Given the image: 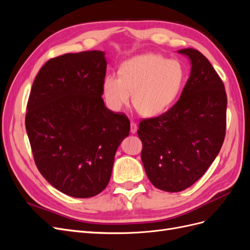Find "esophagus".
<instances>
[{
    "label": "esophagus",
    "mask_w": 250,
    "mask_h": 250,
    "mask_svg": "<svg viewBox=\"0 0 250 250\" xmlns=\"http://www.w3.org/2000/svg\"><path fill=\"white\" fill-rule=\"evenodd\" d=\"M137 130H138L137 124H135L134 122H131V123H130V132H131V133H135V132H137Z\"/></svg>",
    "instance_id": "1"
}]
</instances>
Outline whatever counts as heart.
Here are the masks:
<instances>
[{
  "mask_svg": "<svg viewBox=\"0 0 250 250\" xmlns=\"http://www.w3.org/2000/svg\"><path fill=\"white\" fill-rule=\"evenodd\" d=\"M185 80V69L177 60L146 53L121 64L120 76L106 75L103 95L112 110L132 104L142 116L154 117L167 110L175 101Z\"/></svg>",
  "mask_w": 250,
  "mask_h": 250,
  "instance_id": "heart-1",
  "label": "heart"
}]
</instances>
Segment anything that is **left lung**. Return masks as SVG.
Instances as JSON below:
<instances>
[{"mask_svg":"<svg viewBox=\"0 0 250 250\" xmlns=\"http://www.w3.org/2000/svg\"><path fill=\"white\" fill-rule=\"evenodd\" d=\"M178 53L191 62L179 100L163 115L143 120L138 130L147 176L166 192L184 191L207 172L222 147L226 128L228 98L213 65L195 49Z\"/></svg>","mask_w":250,"mask_h":250,"instance_id":"obj_1","label":"left lung"}]
</instances>
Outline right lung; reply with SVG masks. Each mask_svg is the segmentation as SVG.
Here are the masks:
<instances>
[{
  "instance_id": "add662e5",
  "label": "right lung",
  "mask_w": 250,
  "mask_h": 250,
  "mask_svg": "<svg viewBox=\"0 0 250 250\" xmlns=\"http://www.w3.org/2000/svg\"><path fill=\"white\" fill-rule=\"evenodd\" d=\"M106 65L97 50L52 58L30 92L25 123L36 167L72 197H93L106 188L117 149L130 131L128 118L103 102Z\"/></svg>"
}]
</instances>
